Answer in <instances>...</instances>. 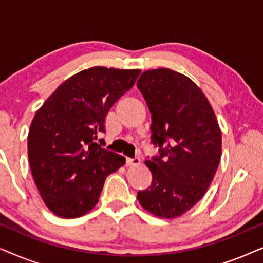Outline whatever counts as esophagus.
<instances>
[{
    "mask_svg": "<svg viewBox=\"0 0 263 263\" xmlns=\"http://www.w3.org/2000/svg\"><path fill=\"white\" fill-rule=\"evenodd\" d=\"M141 163L140 158L135 157V158H127V165L128 166H134V165H139Z\"/></svg>",
    "mask_w": 263,
    "mask_h": 263,
    "instance_id": "34e87169",
    "label": "esophagus"
}]
</instances>
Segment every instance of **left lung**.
Masks as SVG:
<instances>
[{"mask_svg": "<svg viewBox=\"0 0 263 263\" xmlns=\"http://www.w3.org/2000/svg\"><path fill=\"white\" fill-rule=\"evenodd\" d=\"M136 86L152 114L151 142L159 149L146 161L153 178L138 200L157 217H179L202 199L217 172L220 128L206 96L185 75L147 70Z\"/></svg>", "mask_w": 263, "mask_h": 263, "instance_id": "obj_1", "label": "left lung"}]
</instances>
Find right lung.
Listing matches in <instances>:
<instances>
[{
    "mask_svg": "<svg viewBox=\"0 0 263 263\" xmlns=\"http://www.w3.org/2000/svg\"><path fill=\"white\" fill-rule=\"evenodd\" d=\"M140 69L92 67L59 86L37 111L27 139L28 160L43 201L61 218H78L98 202L104 182L125 163L97 142L114 104ZM102 141V140H99Z\"/></svg>",
    "mask_w": 263,
    "mask_h": 263,
    "instance_id": "1",
    "label": "right lung"
}]
</instances>
